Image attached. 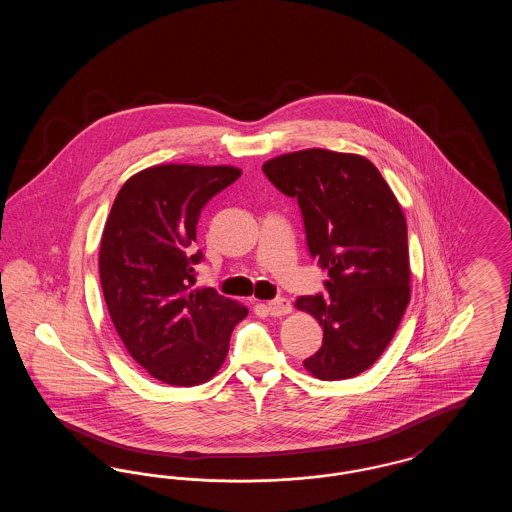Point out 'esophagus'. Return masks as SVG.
I'll return each instance as SVG.
<instances>
[{
	"instance_id": "esophagus-1",
	"label": "esophagus",
	"mask_w": 512,
	"mask_h": 512,
	"mask_svg": "<svg viewBox=\"0 0 512 512\" xmlns=\"http://www.w3.org/2000/svg\"><path fill=\"white\" fill-rule=\"evenodd\" d=\"M267 309L272 317H284V315L292 313V303L288 299H284V297H278V299L268 301Z\"/></svg>"
}]
</instances>
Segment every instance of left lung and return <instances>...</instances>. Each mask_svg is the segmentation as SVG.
Listing matches in <instances>:
<instances>
[{
    "label": "left lung",
    "mask_w": 512,
    "mask_h": 512,
    "mask_svg": "<svg viewBox=\"0 0 512 512\" xmlns=\"http://www.w3.org/2000/svg\"><path fill=\"white\" fill-rule=\"evenodd\" d=\"M263 171L297 197L309 251L330 276L326 295L295 301L324 330L322 347L303 366L318 380L353 378L378 361L411 301L403 209L357 153L311 147L268 159Z\"/></svg>",
    "instance_id": "1"
}]
</instances>
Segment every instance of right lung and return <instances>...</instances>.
I'll return each mask as SVG.
<instances>
[{
	"mask_svg": "<svg viewBox=\"0 0 512 512\" xmlns=\"http://www.w3.org/2000/svg\"><path fill=\"white\" fill-rule=\"evenodd\" d=\"M230 165H153L113 201L99 244L109 317L130 357L169 386L209 382L224 363L240 301L194 288L195 226L203 205L238 180Z\"/></svg>",
	"mask_w": 512,
	"mask_h": 512,
	"instance_id": "right-lung-1",
	"label": "right lung"
}]
</instances>
